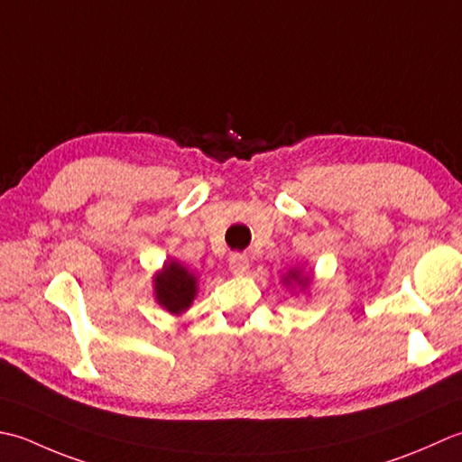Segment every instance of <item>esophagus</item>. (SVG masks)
Returning a JSON list of instances; mask_svg holds the SVG:
<instances>
[{
    "label": "esophagus",
    "instance_id": "esophagus-1",
    "mask_svg": "<svg viewBox=\"0 0 462 462\" xmlns=\"http://www.w3.org/2000/svg\"><path fill=\"white\" fill-rule=\"evenodd\" d=\"M229 269L235 275H243L249 269V257L245 253H231L229 255Z\"/></svg>",
    "mask_w": 462,
    "mask_h": 462
}]
</instances>
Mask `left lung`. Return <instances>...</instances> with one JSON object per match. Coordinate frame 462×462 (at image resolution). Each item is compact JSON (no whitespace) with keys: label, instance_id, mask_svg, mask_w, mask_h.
<instances>
[{"label":"left lung","instance_id":"obj_1","mask_svg":"<svg viewBox=\"0 0 462 462\" xmlns=\"http://www.w3.org/2000/svg\"><path fill=\"white\" fill-rule=\"evenodd\" d=\"M291 277H293V279H297L299 275H297V273H291ZM299 283H300V281H299Z\"/></svg>","mask_w":462,"mask_h":462}]
</instances>
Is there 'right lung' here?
Listing matches in <instances>:
<instances>
[{
	"instance_id": "obj_1",
	"label": "right lung",
	"mask_w": 462,
	"mask_h": 462,
	"mask_svg": "<svg viewBox=\"0 0 462 462\" xmlns=\"http://www.w3.org/2000/svg\"><path fill=\"white\" fill-rule=\"evenodd\" d=\"M197 279L179 263H169L155 277L157 300L169 313H181L191 305L195 297Z\"/></svg>"
}]
</instances>
